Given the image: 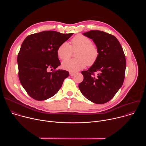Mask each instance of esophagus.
I'll return each mask as SVG.
<instances>
[{"label": "esophagus", "mask_w": 146, "mask_h": 146, "mask_svg": "<svg viewBox=\"0 0 146 146\" xmlns=\"http://www.w3.org/2000/svg\"><path fill=\"white\" fill-rule=\"evenodd\" d=\"M69 74H70V75L71 76H74L75 74H76V73H74V72H70V73H69Z\"/></svg>", "instance_id": "obj_1"}]
</instances>
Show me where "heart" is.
<instances>
[{
	"mask_svg": "<svg viewBox=\"0 0 146 146\" xmlns=\"http://www.w3.org/2000/svg\"><path fill=\"white\" fill-rule=\"evenodd\" d=\"M71 45L68 42L60 44L57 48V55L62 60H65L71 55L73 51H78L76 59H70L62 62V67L72 72H75L88 66L94 65L99 55L98 47L92 43L88 37L77 35L72 38Z\"/></svg>",
	"mask_w": 146,
	"mask_h": 146,
	"instance_id": "b5f03b06",
	"label": "heart"
}]
</instances>
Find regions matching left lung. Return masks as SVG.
I'll return each instance as SVG.
<instances>
[{"label": "left lung", "instance_id": "obj_1", "mask_svg": "<svg viewBox=\"0 0 146 146\" xmlns=\"http://www.w3.org/2000/svg\"><path fill=\"white\" fill-rule=\"evenodd\" d=\"M93 40L99 51L96 63L88 70L82 71L84 80L78 88L87 99L96 104L110 100L122 86L126 69L123 49L117 38L100 31L83 33ZM95 72H98L95 76Z\"/></svg>", "mask_w": 146, "mask_h": 146}]
</instances>
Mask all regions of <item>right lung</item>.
<instances>
[{"label":"right lung","instance_id":"add662e5","mask_svg":"<svg viewBox=\"0 0 146 146\" xmlns=\"http://www.w3.org/2000/svg\"><path fill=\"white\" fill-rule=\"evenodd\" d=\"M54 31L27 36L18 54V77L28 94L37 100H44L56 94L69 76V72L56 69L60 62L57 48L73 35ZM50 69H54L52 72Z\"/></svg>","mask_w":146,"mask_h":146}]
</instances>
